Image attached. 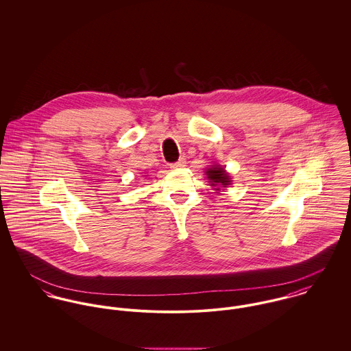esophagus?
Wrapping results in <instances>:
<instances>
[{
	"label": "esophagus",
	"mask_w": 351,
	"mask_h": 351,
	"mask_svg": "<svg viewBox=\"0 0 351 351\" xmlns=\"http://www.w3.org/2000/svg\"><path fill=\"white\" fill-rule=\"evenodd\" d=\"M185 165H186L185 158H180L177 162L171 163L170 166H171V169H181V167H185Z\"/></svg>",
	"instance_id": "obj_1"
}]
</instances>
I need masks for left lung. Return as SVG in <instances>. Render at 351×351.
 <instances>
[{
  "label": "left lung",
  "instance_id": "8db88e82",
  "mask_svg": "<svg viewBox=\"0 0 351 351\" xmlns=\"http://www.w3.org/2000/svg\"><path fill=\"white\" fill-rule=\"evenodd\" d=\"M205 174H206V178L210 182V186H223V188H226L227 185L231 184L230 174L221 166H217V165L212 166L210 169H208L205 171ZM216 191H219V188Z\"/></svg>",
  "mask_w": 351,
  "mask_h": 351
}]
</instances>
